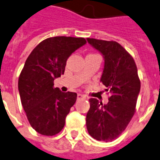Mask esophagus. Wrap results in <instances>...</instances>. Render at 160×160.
<instances>
[{
    "label": "esophagus",
    "mask_w": 160,
    "mask_h": 160,
    "mask_svg": "<svg viewBox=\"0 0 160 160\" xmlns=\"http://www.w3.org/2000/svg\"><path fill=\"white\" fill-rule=\"evenodd\" d=\"M77 98H78V99H82V98H84V95H82V94H80L78 93V96H77Z\"/></svg>",
    "instance_id": "esophagus-1"
}]
</instances>
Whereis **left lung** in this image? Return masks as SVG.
Here are the masks:
<instances>
[{
	"label": "left lung",
	"mask_w": 160,
	"mask_h": 160,
	"mask_svg": "<svg viewBox=\"0 0 160 160\" xmlns=\"http://www.w3.org/2000/svg\"><path fill=\"white\" fill-rule=\"evenodd\" d=\"M88 42L102 54L104 65L100 82L110 97L106 104L90 98L87 113L88 133L98 141L111 142L124 131L133 118L140 81L135 62L116 42L87 38Z\"/></svg>",
	"instance_id": "8db88e82"
}]
</instances>
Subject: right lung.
Masks as SVG:
<instances>
[{"instance_id": "right-lung-1", "label": "right lung", "mask_w": 160, "mask_h": 160, "mask_svg": "<svg viewBox=\"0 0 160 160\" xmlns=\"http://www.w3.org/2000/svg\"><path fill=\"white\" fill-rule=\"evenodd\" d=\"M87 43L82 38L54 37L42 41L24 64L18 90L31 126L42 135L58 133L77 100L76 92H63L53 82L65 71L68 58Z\"/></svg>"}]
</instances>
